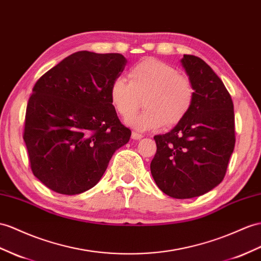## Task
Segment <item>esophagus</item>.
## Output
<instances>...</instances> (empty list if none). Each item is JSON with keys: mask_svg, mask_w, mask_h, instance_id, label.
Segmentation results:
<instances>
[{"mask_svg": "<svg viewBox=\"0 0 261 261\" xmlns=\"http://www.w3.org/2000/svg\"><path fill=\"white\" fill-rule=\"evenodd\" d=\"M142 135H141V133H138V132H135V131H133L132 132V135H131V138L133 139V140H140V139H142Z\"/></svg>", "mask_w": 261, "mask_h": 261, "instance_id": "esophagus-1", "label": "esophagus"}]
</instances>
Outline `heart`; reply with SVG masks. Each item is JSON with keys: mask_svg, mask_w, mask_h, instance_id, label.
<instances>
[{"mask_svg": "<svg viewBox=\"0 0 261 261\" xmlns=\"http://www.w3.org/2000/svg\"><path fill=\"white\" fill-rule=\"evenodd\" d=\"M129 82L117 77L110 85L109 97L113 108L123 118L138 110L142 99L146 110L126 120L140 131L155 130L164 123L173 126L189 115L195 99L192 80L176 68L154 58H146L128 72Z\"/></svg>", "mask_w": 261, "mask_h": 261, "instance_id": "b5f03b06", "label": "heart"}]
</instances>
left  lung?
I'll return each instance as SVG.
<instances>
[{
    "instance_id": "obj_1",
    "label": "left lung",
    "mask_w": 261,
    "mask_h": 261,
    "mask_svg": "<svg viewBox=\"0 0 261 261\" xmlns=\"http://www.w3.org/2000/svg\"><path fill=\"white\" fill-rule=\"evenodd\" d=\"M181 62L194 86V103L174 129L154 137L150 169L160 190L184 199L223 181L236 138L233 103L222 79L199 57L184 55Z\"/></svg>"
}]
</instances>
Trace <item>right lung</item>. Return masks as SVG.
Segmentation results:
<instances>
[{"label": "right lung", "instance_id": "obj_1", "mask_svg": "<svg viewBox=\"0 0 261 261\" xmlns=\"http://www.w3.org/2000/svg\"><path fill=\"white\" fill-rule=\"evenodd\" d=\"M126 59L117 53H73L39 78L25 113L23 139L31 170L59 194L93 188L113 153L129 141L109 89Z\"/></svg>", "mask_w": 261, "mask_h": 261}]
</instances>
